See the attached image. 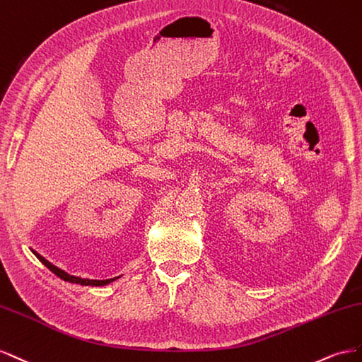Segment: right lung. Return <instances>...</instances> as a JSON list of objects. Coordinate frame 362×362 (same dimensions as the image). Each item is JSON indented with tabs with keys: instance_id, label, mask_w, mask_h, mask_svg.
I'll return each mask as SVG.
<instances>
[{
	"instance_id": "add662e5",
	"label": "right lung",
	"mask_w": 362,
	"mask_h": 362,
	"mask_svg": "<svg viewBox=\"0 0 362 362\" xmlns=\"http://www.w3.org/2000/svg\"><path fill=\"white\" fill-rule=\"evenodd\" d=\"M36 255L37 259L42 262L49 272H53L56 276H59L60 279H64V281L66 282H72V284H80V285H92V286H101V285H106V284H110L113 279H106V281H94V279H81V277H76V276H69L68 273H65L64 270H60V268H57L56 265H53L51 262H48L45 257L40 256L39 253L33 252Z\"/></svg>"
}]
</instances>
